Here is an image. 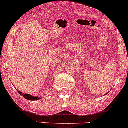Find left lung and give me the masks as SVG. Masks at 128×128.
I'll list each match as a JSON object with an SVG mask.
<instances>
[{"instance_id":"1","label":"left lung","mask_w":128,"mask_h":128,"mask_svg":"<svg viewBox=\"0 0 128 128\" xmlns=\"http://www.w3.org/2000/svg\"><path fill=\"white\" fill-rule=\"evenodd\" d=\"M106 94H107V93H106Z\"/></svg>"}]
</instances>
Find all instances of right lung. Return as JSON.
I'll list each match as a JSON object with an SVG mask.
<instances>
[{
    "label": "right lung",
    "instance_id": "add662e5",
    "mask_svg": "<svg viewBox=\"0 0 128 128\" xmlns=\"http://www.w3.org/2000/svg\"><path fill=\"white\" fill-rule=\"evenodd\" d=\"M18 93H19L22 96H23V97H24V98H26V99H28V100H38V99L41 98H40V97H34V96L29 95V94H25V93H22V92L19 91H18Z\"/></svg>",
    "mask_w": 128,
    "mask_h": 128
}]
</instances>
